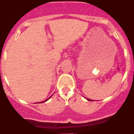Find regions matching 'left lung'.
Instances as JSON below:
<instances>
[{
  "instance_id": "obj_1",
  "label": "left lung",
  "mask_w": 134,
  "mask_h": 134,
  "mask_svg": "<svg viewBox=\"0 0 134 134\" xmlns=\"http://www.w3.org/2000/svg\"><path fill=\"white\" fill-rule=\"evenodd\" d=\"M87 99L88 100H89V101H92V100H91V99Z\"/></svg>"
}]
</instances>
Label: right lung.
<instances>
[{"label": "right lung", "instance_id": "right-lung-1", "mask_svg": "<svg viewBox=\"0 0 134 134\" xmlns=\"http://www.w3.org/2000/svg\"><path fill=\"white\" fill-rule=\"evenodd\" d=\"M50 97H49V98H48V99H46V100H44V101H42V102H41V103H43V102H46V101H47V100H48V99H49V98H50Z\"/></svg>", "mask_w": 134, "mask_h": 134}]
</instances>
